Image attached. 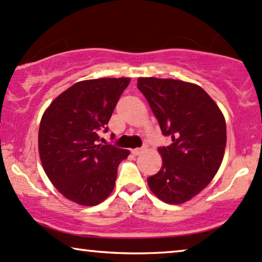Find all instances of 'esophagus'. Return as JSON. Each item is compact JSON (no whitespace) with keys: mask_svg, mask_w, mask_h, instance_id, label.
<instances>
[{"mask_svg":"<svg viewBox=\"0 0 262 262\" xmlns=\"http://www.w3.org/2000/svg\"><path fill=\"white\" fill-rule=\"evenodd\" d=\"M142 152H144V148H134V150H132V154H133L134 156L141 155Z\"/></svg>","mask_w":262,"mask_h":262,"instance_id":"1","label":"esophagus"}]
</instances>
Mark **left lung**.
<instances>
[{"instance_id": "obj_1", "label": "left lung", "mask_w": 262, "mask_h": 262, "mask_svg": "<svg viewBox=\"0 0 262 262\" xmlns=\"http://www.w3.org/2000/svg\"><path fill=\"white\" fill-rule=\"evenodd\" d=\"M138 89L150 104L169 146L158 147L162 167L147 178L161 201L180 204L203 190L219 170L226 147L223 112L200 85L170 78L140 77Z\"/></svg>"}]
</instances>
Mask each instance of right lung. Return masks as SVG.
<instances>
[{"label":"right lung","mask_w":262,"mask_h":262,"mask_svg":"<svg viewBox=\"0 0 262 262\" xmlns=\"http://www.w3.org/2000/svg\"><path fill=\"white\" fill-rule=\"evenodd\" d=\"M130 78L81 81L55 98L42 116L38 151L43 169L62 196L93 207L114 190L117 168L129 151L100 144Z\"/></svg>","instance_id":"1"}]
</instances>
